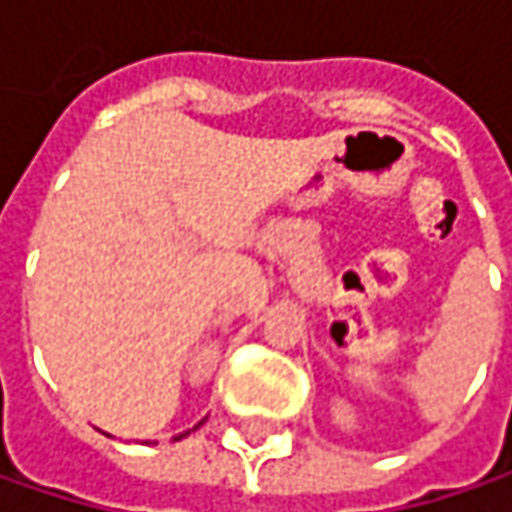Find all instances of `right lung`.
<instances>
[{
    "label": "right lung",
    "mask_w": 512,
    "mask_h": 512,
    "mask_svg": "<svg viewBox=\"0 0 512 512\" xmlns=\"http://www.w3.org/2000/svg\"><path fill=\"white\" fill-rule=\"evenodd\" d=\"M201 424H204V421H198V424H195V427H192V430H198V427H201ZM183 436H189V430H186V433H180V436H174V442H177V439H183Z\"/></svg>",
    "instance_id": "obj_1"
}]
</instances>
